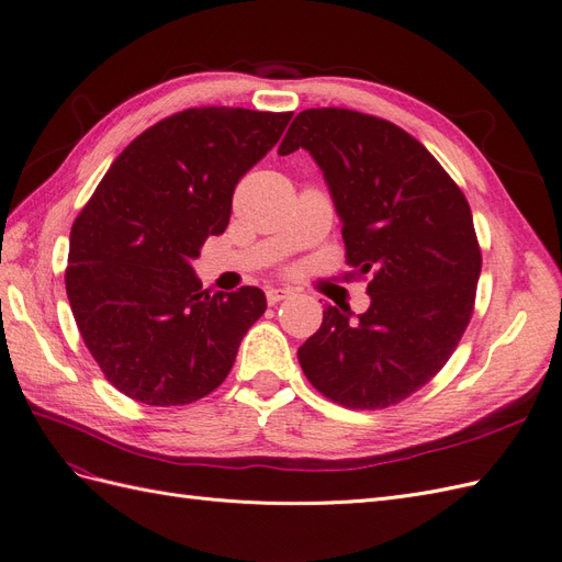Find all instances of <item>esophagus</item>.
Instances as JSON below:
<instances>
[{"label": "esophagus", "instance_id": "obj_1", "mask_svg": "<svg viewBox=\"0 0 562 562\" xmlns=\"http://www.w3.org/2000/svg\"><path fill=\"white\" fill-rule=\"evenodd\" d=\"M285 297H291V291H288V288H269V291H267V302L269 304H279Z\"/></svg>", "mask_w": 562, "mask_h": 562}]
</instances>
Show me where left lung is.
Segmentation results:
<instances>
[{
    "instance_id": "8db88e82",
    "label": "left lung",
    "mask_w": 562,
    "mask_h": 562,
    "mask_svg": "<svg viewBox=\"0 0 562 562\" xmlns=\"http://www.w3.org/2000/svg\"><path fill=\"white\" fill-rule=\"evenodd\" d=\"M307 149L342 220L347 265L370 277L368 312L326 307L297 349L323 396L396 405L448 363L473 314L481 248L469 201L396 124L342 108L300 112L279 155Z\"/></svg>"
}]
</instances>
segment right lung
<instances>
[{"label":"right lung","mask_w":562,"mask_h":562,"mask_svg":"<svg viewBox=\"0 0 562 562\" xmlns=\"http://www.w3.org/2000/svg\"><path fill=\"white\" fill-rule=\"evenodd\" d=\"M293 112L192 108L114 159L70 232L65 269L77 328L112 386L147 405H187L225 382L267 310L255 285L201 291L192 260L223 234L234 187Z\"/></svg>","instance_id":"right-lung-1"}]
</instances>
